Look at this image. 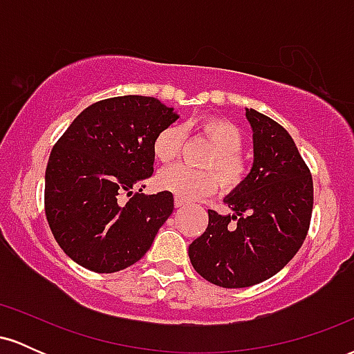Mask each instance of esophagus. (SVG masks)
<instances>
[{
	"label": "esophagus",
	"instance_id": "1",
	"mask_svg": "<svg viewBox=\"0 0 354 354\" xmlns=\"http://www.w3.org/2000/svg\"><path fill=\"white\" fill-rule=\"evenodd\" d=\"M174 206H176V208H185L186 203L181 201V200H178V198H176V200H174Z\"/></svg>",
	"mask_w": 354,
	"mask_h": 354
}]
</instances>
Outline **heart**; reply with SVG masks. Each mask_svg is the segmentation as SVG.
<instances>
[{
	"instance_id": "heart-1",
	"label": "heart",
	"mask_w": 354,
	"mask_h": 354,
	"mask_svg": "<svg viewBox=\"0 0 354 354\" xmlns=\"http://www.w3.org/2000/svg\"><path fill=\"white\" fill-rule=\"evenodd\" d=\"M198 131L209 141L214 154L206 163V168L214 169L225 189H234L246 178V161L239 154L245 136L236 124L223 118H203ZM185 143V129L178 124L166 126L153 141V154L160 163H169L180 156ZM158 186L174 194L181 201H196L209 196L218 188L216 176L209 171H194L185 165L169 166L158 174Z\"/></svg>"
}]
</instances>
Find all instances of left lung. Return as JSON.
Returning <instances> with one entry per match:
<instances>
[{
    "label": "left lung",
    "mask_w": 354,
    "mask_h": 354,
    "mask_svg": "<svg viewBox=\"0 0 354 354\" xmlns=\"http://www.w3.org/2000/svg\"><path fill=\"white\" fill-rule=\"evenodd\" d=\"M253 166L225 203L233 214L208 209V228L188 248L191 265L209 283L246 288L290 263L306 238L313 180L290 133L253 108Z\"/></svg>",
    "instance_id": "1"
}]
</instances>
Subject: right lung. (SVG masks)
<instances>
[{"instance_id":"1","label":"right lung","mask_w":354,"mask_h":354,"mask_svg":"<svg viewBox=\"0 0 354 354\" xmlns=\"http://www.w3.org/2000/svg\"><path fill=\"white\" fill-rule=\"evenodd\" d=\"M178 118L151 96H116L83 109L59 138L44 174V209L73 261L116 273L149 250L173 213V194L133 189L153 174L154 138Z\"/></svg>"}]
</instances>
